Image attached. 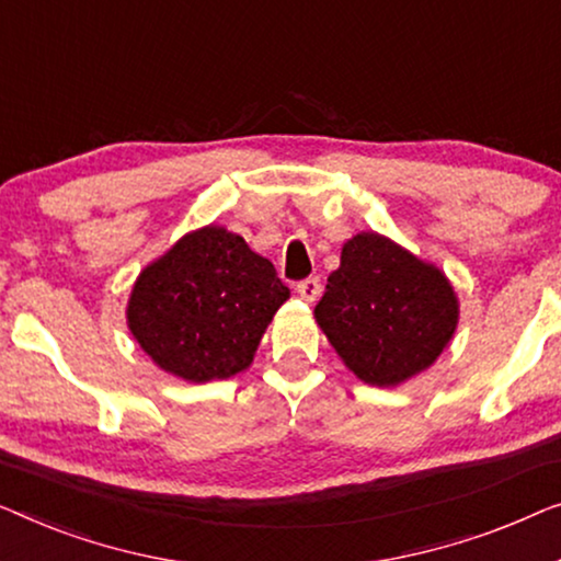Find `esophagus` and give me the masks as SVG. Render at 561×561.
Returning a JSON list of instances; mask_svg holds the SVG:
<instances>
[{
    "label": "esophagus",
    "instance_id": "1",
    "mask_svg": "<svg viewBox=\"0 0 561 561\" xmlns=\"http://www.w3.org/2000/svg\"><path fill=\"white\" fill-rule=\"evenodd\" d=\"M320 289H322V284L318 277H307V279L297 282V295L302 297L305 302H314V299L320 297Z\"/></svg>",
    "mask_w": 561,
    "mask_h": 561
}]
</instances>
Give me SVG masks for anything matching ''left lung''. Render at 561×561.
Wrapping results in <instances>:
<instances>
[{"instance_id":"obj_1","label":"left lung","mask_w":561,"mask_h":561,"mask_svg":"<svg viewBox=\"0 0 561 561\" xmlns=\"http://www.w3.org/2000/svg\"><path fill=\"white\" fill-rule=\"evenodd\" d=\"M314 318L360 381L397 386L445 351L457 325V299L437 266L363 231L343 247Z\"/></svg>"}]
</instances>
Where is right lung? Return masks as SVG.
Here are the masks:
<instances>
[{"label": "right lung", "mask_w": 561, "mask_h": 561, "mask_svg": "<svg viewBox=\"0 0 561 561\" xmlns=\"http://www.w3.org/2000/svg\"><path fill=\"white\" fill-rule=\"evenodd\" d=\"M289 289L241 236L208 226L139 274L129 330L157 366L205 383L249 368Z\"/></svg>", "instance_id": "add662e5"}]
</instances>
